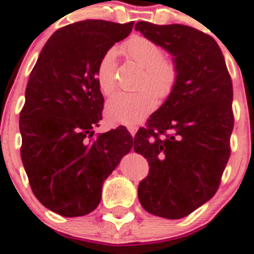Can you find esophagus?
I'll return each instance as SVG.
<instances>
[{
	"instance_id": "esophagus-1",
	"label": "esophagus",
	"mask_w": 254,
	"mask_h": 254,
	"mask_svg": "<svg viewBox=\"0 0 254 254\" xmlns=\"http://www.w3.org/2000/svg\"><path fill=\"white\" fill-rule=\"evenodd\" d=\"M127 130H129V132L131 134V136H134L136 130H138V127H135V125H130V127H127Z\"/></svg>"
}]
</instances>
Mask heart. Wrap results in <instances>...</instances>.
<instances>
[{
  "label": "heart",
  "mask_w": 254,
  "mask_h": 254,
  "mask_svg": "<svg viewBox=\"0 0 254 254\" xmlns=\"http://www.w3.org/2000/svg\"><path fill=\"white\" fill-rule=\"evenodd\" d=\"M132 61L144 67L138 92H118L106 104V116L111 123L134 125L140 123L156 106L158 99H167L174 91L179 79V67L167 58L164 47L145 36H132L123 46ZM118 52L109 49L99 59L95 77L104 95L116 89Z\"/></svg>",
  "instance_id": "heart-1"
}]
</instances>
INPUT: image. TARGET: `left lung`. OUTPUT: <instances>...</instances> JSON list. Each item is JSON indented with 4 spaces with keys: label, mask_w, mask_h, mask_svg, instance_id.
<instances>
[{
    "label": "left lung",
    "mask_w": 254,
    "mask_h": 254,
    "mask_svg": "<svg viewBox=\"0 0 254 254\" xmlns=\"http://www.w3.org/2000/svg\"><path fill=\"white\" fill-rule=\"evenodd\" d=\"M135 30L174 56V91L134 138L148 160L138 195L146 212L168 219L187 217L215 194L231 156L233 86L212 36L186 25L140 21Z\"/></svg>",
    "instance_id": "1"
}]
</instances>
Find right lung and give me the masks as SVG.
Returning <instances> with one entry per match:
<instances>
[{
  "label": "right lung",
  "instance_id": "1",
  "mask_svg": "<svg viewBox=\"0 0 254 254\" xmlns=\"http://www.w3.org/2000/svg\"><path fill=\"white\" fill-rule=\"evenodd\" d=\"M132 26L104 20L64 26L30 73L20 113L21 159L35 196L64 217L96 209L104 181L134 143L125 127L96 136L92 131L104 109L98 61Z\"/></svg>",
  "mask_w": 254,
  "mask_h": 254
}]
</instances>
